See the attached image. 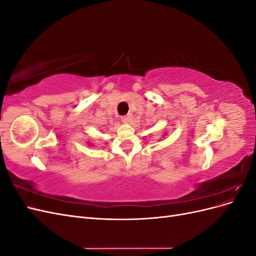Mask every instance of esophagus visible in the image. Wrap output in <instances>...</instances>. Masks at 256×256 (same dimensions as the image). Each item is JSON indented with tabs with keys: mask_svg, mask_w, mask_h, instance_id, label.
I'll list each match as a JSON object with an SVG mask.
<instances>
[{
	"mask_svg": "<svg viewBox=\"0 0 256 256\" xmlns=\"http://www.w3.org/2000/svg\"><path fill=\"white\" fill-rule=\"evenodd\" d=\"M131 120H132V116H131L130 114H128V115H125V116H122V122H129Z\"/></svg>",
	"mask_w": 256,
	"mask_h": 256,
	"instance_id": "obj_1",
	"label": "esophagus"
}]
</instances>
